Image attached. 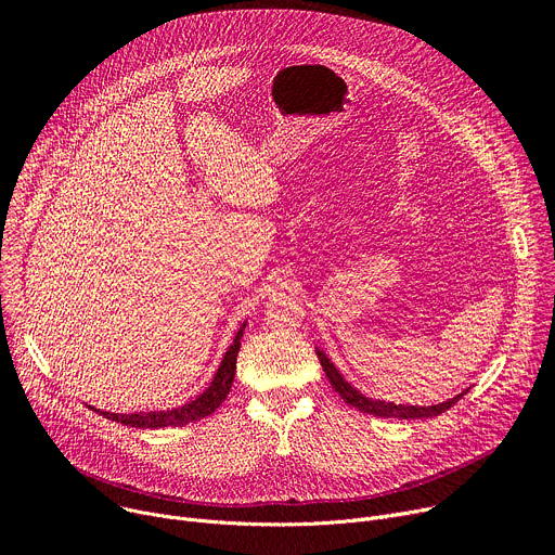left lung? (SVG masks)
Here are the masks:
<instances>
[{"label": "left lung", "instance_id": "obj_1", "mask_svg": "<svg viewBox=\"0 0 555 555\" xmlns=\"http://www.w3.org/2000/svg\"><path fill=\"white\" fill-rule=\"evenodd\" d=\"M317 357H319V361H321V365H323V373H325L330 386L339 392V397H341L348 405H352V409H357V411H361V413H367V415H375V417H397V420L437 417V415H441L444 411H449L451 405H455V403L468 392V390H464L462 395H457V397H453V399H449V401H444V403H437V405H401V403L397 405V403H386V401H382V399H367V397H363L359 390H354V388L339 375L337 367L330 363V359H327L321 350H317Z\"/></svg>", "mask_w": 555, "mask_h": 555}]
</instances>
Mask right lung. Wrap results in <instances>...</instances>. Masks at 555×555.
Wrapping results in <instances>:
<instances>
[{
	"label": "right lung",
	"mask_w": 555,
	"mask_h": 555,
	"mask_svg": "<svg viewBox=\"0 0 555 555\" xmlns=\"http://www.w3.org/2000/svg\"><path fill=\"white\" fill-rule=\"evenodd\" d=\"M241 339H243V327L238 330L234 344L225 352L223 363H220L211 386L201 397H196L194 401L180 405V409L160 411V413H131V415H116V413H104V411H95V413H100L102 417H106L111 422H118V424H125V426H135V428L184 426V424H192V422H198V420L211 415L230 395V388H232V382H234V375H236V357H238V350H241Z\"/></svg>",
	"instance_id": "1"
}]
</instances>
